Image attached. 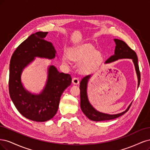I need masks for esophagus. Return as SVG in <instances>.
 Listing matches in <instances>:
<instances>
[{
    "label": "esophagus",
    "instance_id": "obj_1",
    "mask_svg": "<svg viewBox=\"0 0 150 150\" xmlns=\"http://www.w3.org/2000/svg\"><path fill=\"white\" fill-rule=\"evenodd\" d=\"M72 83L75 85H77L79 83V80L78 78H76V77H74L73 79H72Z\"/></svg>",
    "mask_w": 150,
    "mask_h": 150
}]
</instances>
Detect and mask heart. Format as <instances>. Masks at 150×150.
<instances>
[{
  "label": "heart",
  "mask_w": 150,
  "mask_h": 150,
  "mask_svg": "<svg viewBox=\"0 0 150 150\" xmlns=\"http://www.w3.org/2000/svg\"><path fill=\"white\" fill-rule=\"evenodd\" d=\"M69 56L71 60L80 62L79 69L83 73H86L94 69L99 64L101 59L99 53L87 45L71 49ZM69 58L67 55L63 56V62L66 64H68Z\"/></svg>",
  "instance_id": "heart-1"
}]
</instances>
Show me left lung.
<instances>
[{"instance_id":"obj_1","label":"left lung","mask_w":150,"mask_h":150,"mask_svg":"<svg viewBox=\"0 0 150 150\" xmlns=\"http://www.w3.org/2000/svg\"><path fill=\"white\" fill-rule=\"evenodd\" d=\"M114 41L116 43V47L115 49V54L111 56L105 62V64L114 62L118 59H132L135 70L138 76V86L140 83V71L139 69V66L138 64V57L136 52L132 50L126 43L123 40L115 38ZM90 75H87L83 77L80 81V108L83 113L90 120L95 122H100V121L110 120L117 118L120 116L123 115L127 112L129 107H131L132 103L130 104L127 109L124 112L115 115H109L103 113H101L96 110L91 105L88 99L87 93H86V88H87V83Z\"/></svg>"}]
</instances>
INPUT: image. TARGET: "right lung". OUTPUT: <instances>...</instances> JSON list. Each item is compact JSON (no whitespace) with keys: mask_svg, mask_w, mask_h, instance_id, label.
Instances as JSON below:
<instances>
[{"mask_svg":"<svg viewBox=\"0 0 150 150\" xmlns=\"http://www.w3.org/2000/svg\"><path fill=\"white\" fill-rule=\"evenodd\" d=\"M47 33H33L21 43L12 55L9 69V94L14 105L24 117L38 122H46L54 117L61 95L71 83L70 74L60 73L51 65L48 69L46 85L40 94H32L23 88L22 72L35 57L52 59L55 57L52 43L44 40Z\"/></svg>","mask_w":150,"mask_h":150,"instance_id":"1","label":"right lung"}]
</instances>
